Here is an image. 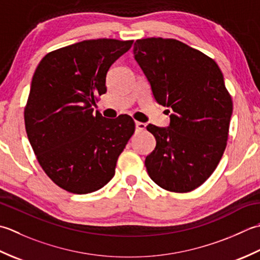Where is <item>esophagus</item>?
Instances as JSON below:
<instances>
[{"mask_svg":"<svg viewBox=\"0 0 260 260\" xmlns=\"http://www.w3.org/2000/svg\"><path fill=\"white\" fill-rule=\"evenodd\" d=\"M136 129L137 130H145L146 129V124L144 122H139V121H136Z\"/></svg>","mask_w":260,"mask_h":260,"instance_id":"34e87169","label":"esophagus"}]
</instances>
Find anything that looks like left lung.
<instances>
[{
    "label": "left lung",
    "instance_id": "8db88e82",
    "mask_svg": "<svg viewBox=\"0 0 260 260\" xmlns=\"http://www.w3.org/2000/svg\"><path fill=\"white\" fill-rule=\"evenodd\" d=\"M136 60L153 98L172 108L168 129L148 124L156 148L145 165L158 186L186 193L201 186L225 150L232 99L211 57L176 39H138Z\"/></svg>",
    "mask_w": 260,
    "mask_h": 260
}]
</instances>
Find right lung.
I'll use <instances>...</instances> for the list:
<instances>
[{"mask_svg": "<svg viewBox=\"0 0 260 260\" xmlns=\"http://www.w3.org/2000/svg\"><path fill=\"white\" fill-rule=\"evenodd\" d=\"M134 40H84L47 54L34 74L24 124L39 165L74 194L102 188L136 124L130 115L105 119L92 105L107 92L110 66Z\"/></svg>", "mask_w": 260, "mask_h": 260, "instance_id": "obj_1", "label": "right lung"}]
</instances>
